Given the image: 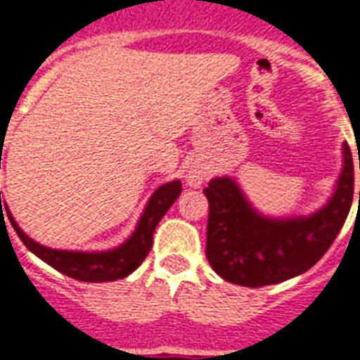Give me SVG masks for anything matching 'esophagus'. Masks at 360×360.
Segmentation results:
<instances>
[{
	"mask_svg": "<svg viewBox=\"0 0 360 360\" xmlns=\"http://www.w3.org/2000/svg\"><path fill=\"white\" fill-rule=\"evenodd\" d=\"M205 179H207V172L199 170V168H192V170H188V174H186V183H188L190 186H199Z\"/></svg>",
	"mask_w": 360,
	"mask_h": 360,
	"instance_id": "obj_1",
	"label": "esophagus"
}]
</instances>
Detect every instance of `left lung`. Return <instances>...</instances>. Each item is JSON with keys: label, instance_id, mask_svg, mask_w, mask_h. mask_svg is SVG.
Masks as SVG:
<instances>
[{"label": "left lung", "instance_id": "left-lung-1", "mask_svg": "<svg viewBox=\"0 0 360 360\" xmlns=\"http://www.w3.org/2000/svg\"><path fill=\"white\" fill-rule=\"evenodd\" d=\"M353 186L355 170L348 144H344V168L335 195L309 217H262L231 177L212 179L203 188L208 199V264L223 280L245 288L280 283L306 273L342 229L352 208Z\"/></svg>", "mask_w": 360, "mask_h": 360}]
</instances>
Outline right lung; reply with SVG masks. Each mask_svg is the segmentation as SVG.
<instances>
[{"mask_svg": "<svg viewBox=\"0 0 360 360\" xmlns=\"http://www.w3.org/2000/svg\"><path fill=\"white\" fill-rule=\"evenodd\" d=\"M181 190H183L181 181H172V183L162 185L161 188H157L131 238L124 245L108 250V252H72V250L47 249V247L36 243L34 240L27 236L25 232L16 225L8 210L7 214L11 225L14 226V231L23 241V245L31 252H34L38 258L44 259L45 264H49L51 267L60 271L65 276L80 280V282H113L119 278H126L143 264L150 249H152L155 226L159 225L162 216L168 212V208L175 203V199L179 198Z\"/></svg>", "mask_w": 360, "mask_h": 360, "instance_id": "right-lung-1", "label": "right lung"}]
</instances>
